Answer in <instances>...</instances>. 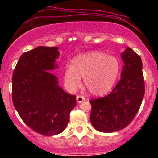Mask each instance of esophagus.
I'll return each mask as SVG.
<instances>
[{
  "label": "esophagus",
  "instance_id": "esophagus-1",
  "mask_svg": "<svg viewBox=\"0 0 158 158\" xmlns=\"http://www.w3.org/2000/svg\"><path fill=\"white\" fill-rule=\"evenodd\" d=\"M85 100V98L84 97H82V96H77V101L78 103H80Z\"/></svg>",
  "mask_w": 158,
  "mask_h": 158
}]
</instances>
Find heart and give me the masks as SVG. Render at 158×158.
Here are the masks:
<instances>
[{"mask_svg":"<svg viewBox=\"0 0 158 158\" xmlns=\"http://www.w3.org/2000/svg\"><path fill=\"white\" fill-rule=\"evenodd\" d=\"M121 64L114 56L99 51L80 54L73 58L72 64L64 70V80L70 90H77L85 78V85L90 93L102 95L113 88L118 79Z\"/></svg>","mask_w":158,"mask_h":158,"instance_id":"heart-1","label":"heart"}]
</instances>
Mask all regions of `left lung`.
Wrapping results in <instances>:
<instances>
[{
	"instance_id": "obj_1",
	"label": "left lung",
	"mask_w": 158,
	"mask_h": 158,
	"mask_svg": "<svg viewBox=\"0 0 158 158\" xmlns=\"http://www.w3.org/2000/svg\"><path fill=\"white\" fill-rule=\"evenodd\" d=\"M121 57L124 66L115 88L106 97L90 100L92 126L105 133L119 131L128 126L138 112L144 97L141 58L128 47Z\"/></svg>"
}]
</instances>
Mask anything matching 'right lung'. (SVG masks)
Instances as JSON below:
<instances>
[{"label": "right lung", "instance_id": "add662e5", "mask_svg": "<svg viewBox=\"0 0 158 158\" xmlns=\"http://www.w3.org/2000/svg\"><path fill=\"white\" fill-rule=\"evenodd\" d=\"M56 47H38L20 57L12 74V102L22 120L45 136L60 134L68 125L77 104L59 86L57 77L49 72L57 68Z\"/></svg>", "mask_w": 158, "mask_h": 158}]
</instances>
